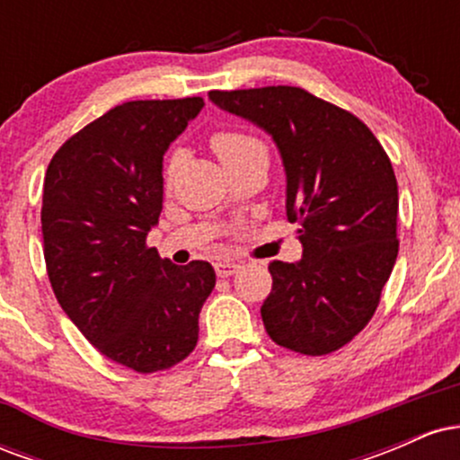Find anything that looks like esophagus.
<instances>
[{"label":"esophagus","mask_w":460,"mask_h":460,"mask_svg":"<svg viewBox=\"0 0 460 460\" xmlns=\"http://www.w3.org/2000/svg\"><path fill=\"white\" fill-rule=\"evenodd\" d=\"M214 268H216V274H218V277H231V274H235L237 270H240V263H235V261H216Z\"/></svg>","instance_id":"esophagus-1"}]
</instances>
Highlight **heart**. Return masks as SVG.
I'll list each match as a JSON object with an SVG mask.
<instances>
[{"mask_svg":"<svg viewBox=\"0 0 460 460\" xmlns=\"http://www.w3.org/2000/svg\"><path fill=\"white\" fill-rule=\"evenodd\" d=\"M209 145L216 155L220 157V162L225 166H231V164L244 160V157L252 155V153H263L266 155V145L257 138V136L246 134V131L240 129H218L214 131L212 138H209ZM179 164V157L172 155L166 164V179L172 177Z\"/></svg>","mask_w":460,"mask_h":460,"instance_id":"heart-1","label":"heart"}]
</instances>
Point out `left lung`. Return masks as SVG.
Returning a JSON list of instances; mask_svg holds the SVG:
<instances>
[{
    "mask_svg": "<svg viewBox=\"0 0 460 460\" xmlns=\"http://www.w3.org/2000/svg\"><path fill=\"white\" fill-rule=\"evenodd\" d=\"M212 103L272 136L285 209L303 257L272 261L261 320L274 344L320 357L358 335L398 257V183L387 153L355 114L296 86L212 91Z\"/></svg>",
    "mask_w": 460,
    "mask_h": 460,
    "instance_id": "obj_1",
    "label": "left lung"
}]
</instances>
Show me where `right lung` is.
Listing matches in <instances>:
<instances>
[{
  "instance_id": "add662e5",
  "label": "right lung",
  "mask_w": 460,
  "mask_h": 460,
  "mask_svg": "<svg viewBox=\"0 0 460 460\" xmlns=\"http://www.w3.org/2000/svg\"><path fill=\"white\" fill-rule=\"evenodd\" d=\"M203 105L200 97L120 103L47 166L40 223L58 303L102 355L140 374L194 350L216 285L212 263L175 266L146 246L162 212L164 153Z\"/></svg>"
}]
</instances>
